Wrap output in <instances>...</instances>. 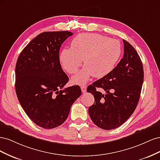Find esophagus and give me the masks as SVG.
Segmentation results:
<instances>
[{
	"instance_id": "obj_1",
	"label": "esophagus",
	"mask_w": 160,
	"mask_h": 160,
	"mask_svg": "<svg viewBox=\"0 0 160 160\" xmlns=\"http://www.w3.org/2000/svg\"><path fill=\"white\" fill-rule=\"evenodd\" d=\"M81 91L82 93H85L87 91V86L86 85H81Z\"/></svg>"
}]
</instances>
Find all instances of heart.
Returning a JSON list of instances; mask_svg holds the SVG:
<instances>
[{"instance_id":"obj_1","label":"heart","mask_w":160,"mask_h":160,"mask_svg":"<svg viewBox=\"0 0 160 160\" xmlns=\"http://www.w3.org/2000/svg\"><path fill=\"white\" fill-rule=\"evenodd\" d=\"M122 55L118 40L93 33H81L71 42V49L60 52L61 64L68 73L75 74L83 59L85 65L72 77L75 84L86 83L91 77H105L113 71Z\"/></svg>"}]
</instances>
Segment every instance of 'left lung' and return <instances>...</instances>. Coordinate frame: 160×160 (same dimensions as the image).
I'll return each mask as SVG.
<instances>
[{
	"label": "left lung",
	"mask_w": 160,
	"mask_h": 160,
	"mask_svg": "<svg viewBox=\"0 0 160 160\" xmlns=\"http://www.w3.org/2000/svg\"><path fill=\"white\" fill-rule=\"evenodd\" d=\"M123 41L124 54L118 65L87 89L95 98L89 108L90 118L97 126L105 130L119 128L132 115L143 82V65L138 53L130 43Z\"/></svg>",
	"instance_id": "8db88e82"
}]
</instances>
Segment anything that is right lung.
<instances>
[{
	"instance_id": "1",
	"label": "right lung",
	"mask_w": 160,
	"mask_h": 160,
	"mask_svg": "<svg viewBox=\"0 0 160 160\" xmlns=\"http://www.w3.org/2000/svg\"><path fill=\"white\" fill-rule=\"evenodd\" d=\"M69 31L44 32L24 48L15 67V90L32 122L45 129L64 123L71 105L81 95L79 85L62 89L69 77L62 71L59 50Z\"/></svg>"
}]
</instances>
